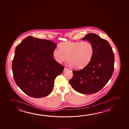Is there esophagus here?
Here are the masks:
<instances>
[{"label":"esophagus","instance_id":"1","mask_svg":"<svg viewBox=\"0 0 129 129\" xmlns=\"http://www.w3.org/2000/svg\"><path fill=\"white\" fill-rule=\"evenodd\" d=\"M68 70H69V69H68L67 68H65L64 69V72H66V71H67Z\"/></svg>","mask_w":129,"mask_h":129}]
</instances>
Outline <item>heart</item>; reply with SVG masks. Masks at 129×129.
Returning <instances> with one entry per match:
<instances>
[{"label": "heart", "instance_id": "1", "mask_svg": "<svg viewBox=\"0 0 129 129\" xmlns=\"http://www.w3.org/2000/svg\"><path fill=\"white\" fill-rule=\"evenodd\" d=\"M59 47L53 51L55 61L61 64L67 58L69 64L75 69H81L88 65L94 53L93 44L88 41L63 42Z\"/></svg>", "mask_w": 129, "mask_h": 129}]
</instances>
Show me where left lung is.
Returning a JSON list of instances; mask_svg holds the SVG:
<instances>
[{"instance_id": "1", "label": "left lung", "mask_w": 129, "mask_h": 129, "mask_svg": "<svg viewBox=\"0 0 129 129\" xmlns=\"http://www.w3.org/2000/svg\"><path fill=\"white\" fill-rule=\"evenodd\" d=\"M82 40L93 44L94 53L85 68L72 71L73 76L69 83L77 92L92 94L100 90L111 78L114 70V53L109 43L96 34H87Z\"/></svg>"}]
</instances>
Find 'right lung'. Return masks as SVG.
<instances>
[{"instance_id":"1","label":"right lung","mask_w":129,"mask_h":129,"mask_svg":"<svg viewBox=\"0 0 129 129\" xmlns=\"http://www.w3.org/2000/svg\"><path fill=\"white\" fill-rule=\"evenodd\" d=\"M57 44L50 40L28 36L15 49L12 62L15 82L31 97H44L51 93L56 77L64 67L53 58Z\"/></svg>"}]
</instances>
